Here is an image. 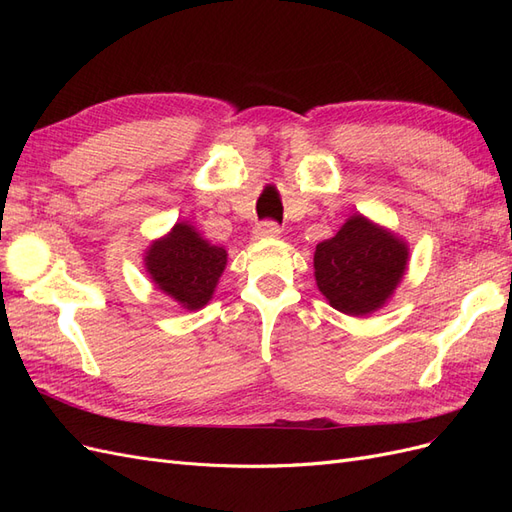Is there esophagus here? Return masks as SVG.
Returning a JSON list of instances; mask_svg holds the SVG:
<instances>
[{
  "instance_id": "1",
  "label": "esophagus",
  "mask_w": 512,
  "mask_h": 512,
  "mask_svg": "<svg viewBox=\"0 0 512 512\" xmlns=\"http://www.w3.org/2000/svg\"><path fill=\"white\" fill-rule=\"evenodd\" d=\"M282 232V226L277 222H260L256 228H254V237L256 239H267V237H277Z\"/></svg>"
}]
</instances>
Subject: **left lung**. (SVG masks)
Returning a JSON list of instances; mask_svg holds the SVG:
<instances>
[{"mask_svg":"<svg viewBox=\"0 0 512 512\" xmlns=\"http://www.w3.org/2000/svg\"><path fill=\"white\" fill-rule=\"evenodd\" d=\"M408 250L391 232L354 215L335 237L316 245L314 269L331 307L365 316L382 307L406 271Z\"/></svg>","mask_w":512,"mask_h":512,"instance_id":"1","label":"left lung"}]
</instances>
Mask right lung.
Here are the masks:
<instances>
[{"label":"right lung","mask_w":512,"mask_h":512,"mask_svg":"<svg viewBox=\"0 0 512 512\" xmlns=\"http://www.w3.org/2000/svg\"><path fill=\"white\" fill-rule=\"evenodd\" d=\"M151 280L185 309L203 307L226 267V250L207 243L190 224H175L145 258Z\"/></svg>","instance_id":"obj_1"}]
</instances>
